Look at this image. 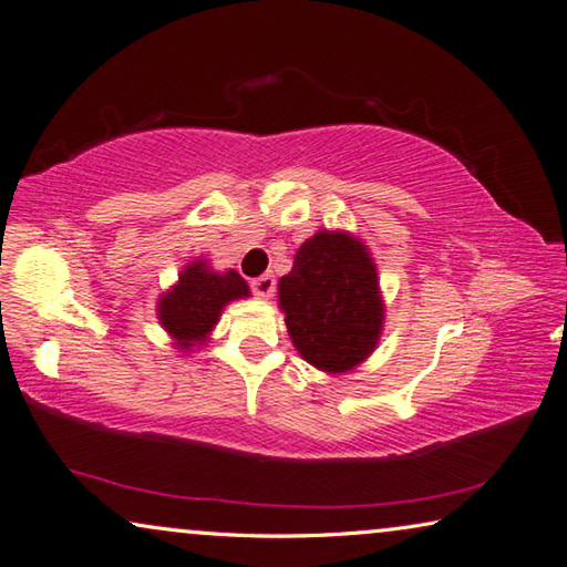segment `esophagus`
I'll list each match as a JSON object with an SVG mask.
<instances>
[{"label":"esophagus","instance_id":"esophagus-1","mask_svg":"<svg viewBox=\"0 0 567 567\" xmlns=\"http://www.w3.org/2000/svg\"><path fill=\"white\" fill-rule=\"evenodd\" d=\"M250 287H252L255 297H260V299H270V297H272V292H275V277H272V275H260V277H255V280L250 282Z\"/></svg>","mask_w":567,"mask_h":567}]
</instances>
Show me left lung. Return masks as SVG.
I'll return each mask as SVG.
<instances>
[{"instance_id": "8db88e82", "label": "left lung", "mask_w": 567, "mask_h": 567, "mask_svg": "<svg viewBox=\"0 0 567 567\" xmlns=\"http://www.w3.org/2000/svg\"><path fill=\"white\" fill-rule=\"evenodd\" d=\"M277 302L287 334L307 363L347 373L379 347L385 305L365 243L349 230H317L280 277Z\"/></svg>"}]
</instances>
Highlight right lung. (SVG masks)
<instances>
[{"label":"right lung","mask_w":567,"mask_h":567,"mask_svg":"<svg viewBox=\"0 0 567 567\" xmlns=\"http://www.w3.org/2000/svg\"><path fill=\"white\" fill-rule=\"evenodd\" d=\"M246 297H250V287L236 270L220 272L198 258L186 262L179 280L159 295L157 319L172 339V349L186 357L206 347L226 305Z\"/></svg>","instance_id":"obj_1"}]
</instances>
